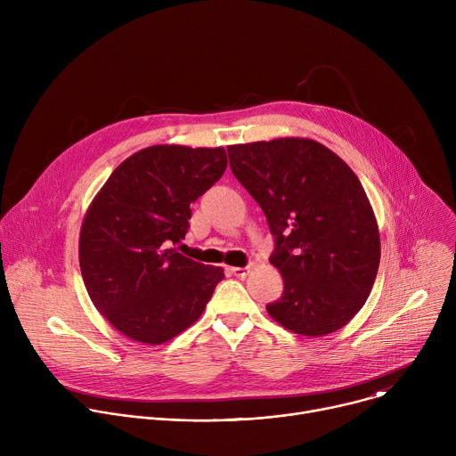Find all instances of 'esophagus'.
<instances>
[{
  "mask_svg": "<svg viewBox=\"0 0 456 456\" xmlns=\"http://www.w3.org/2000/svg\"><path fill=\"white\" fill-rule=\"evenodd\" d=\"M231 273L236 278H247V274L250 273V265H247V267H231Z\"/></svg>",
  "mask_w": 456,
  "mask_h": 456,
  "instance_id": "esophagus-1",
  "label": "esophagus"
}]
</instances>
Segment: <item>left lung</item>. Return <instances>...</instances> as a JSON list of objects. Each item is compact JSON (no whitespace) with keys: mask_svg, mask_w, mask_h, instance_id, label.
<instances>
[{"mask_svg":"<svg viewBox=\"0 0 456 456\" xmlns=\"http://www.w3.org/2000/svg\"><path fill=\"white\" fill-rule=\"evenodd\" d=\"M238 182L264 209L283 276L267 305L283 329L332 334L366 303L380 262V236L366 192L350 166L312 139L283 137L227 148Z\"/></svg>","mask_w":456,"mask_h":456,"instance_id":"obj_1","label":"left lung"}]
</instances>
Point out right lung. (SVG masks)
Instances as JSON below:
<instances>
[{"label":"right lung","mask_w":456,"mask_h":456,"mask_svg":"<svg viewBox=\"0 0 456 456\" xmlns=\"http://www.w3.org/2000/svg\"><path fill=\"white\" fill-rule=\"evenodd\" d=\"M224 148L159 144L115 167L79 234V265L95 308L126 338L162 345L197 321L224 280L173 248L191 204L224 175Z\"/></svg>","instance_id":"1"}]
</instances>
